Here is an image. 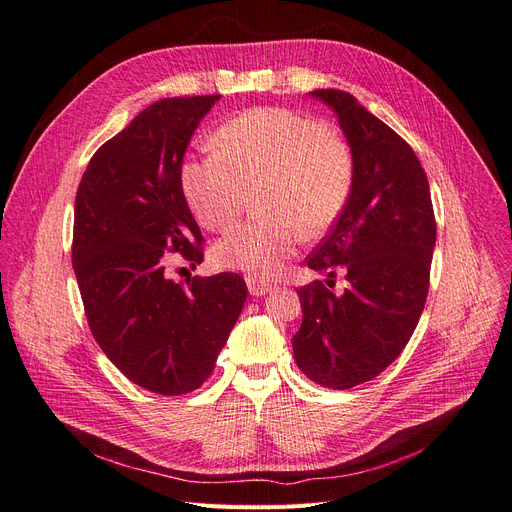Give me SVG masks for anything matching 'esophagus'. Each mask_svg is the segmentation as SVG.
<instances>
[{
    "label": "esophagus",
    "instance_id": "obj_1",
    "mask_svg": "<svg viewBox=\"0 0 512 512\" xmlns=\"http://www.w3.org/2000/svg\"><path fill=\"white\" fill-rule=\"evenodd\" d=\"M246 285H249V291H251V295H255V298H261V295H266L274 289L270 283H266V280H259L255 276L246 278Z\"/></svg>",
    "mask_w": 512,
    "mask_h": 512
}]
</instances>
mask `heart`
Segmentation results:
<instances>
[{
  "mask_svg": "<svg viewBox=\"0 0 512 512\" xmlns=\"http://www.w3.org/2000/svg\"><path fill=\"white\" fill-rule=\"evenodd\" d=\"M214 146L189 157L180 183L195 219L210 232L234 225L257 195L266 217L214 244V261L255 278L276 276L304 238L325 234L355 183L351 146L315 117L289 108H251L225 121Z\"/></svg>",
  "mask_w": 512,
  "mask_h": 512,
  "instance_id": "b5f03b06",
  "label": "heart"
}]
</instances>
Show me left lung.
Returning a JSON list of instances; mask_svg holds the SVG:
<instances>
[{
    "instance_id": "left-lung-1",
    "label": "left lung",
    "mask_w": 512,
    "mask_h": 512,
    "mask_svg": "<svg viewBox=\"0 0 512 512\" xmlns=\"http://www.w3.org/2000/svg\"><path fill=\"white\" fill-rule=\"evenodd\" d=\"M334 108L355 161L349 202L315 251L310 270L349 280L342 295L321 280L298 289L302 327L293 336L298 368L321 387L351 389L398 357L421 319L436 244L425 170L410 144L351 93L312 91Z\"/></svg>"
}]
</instances>
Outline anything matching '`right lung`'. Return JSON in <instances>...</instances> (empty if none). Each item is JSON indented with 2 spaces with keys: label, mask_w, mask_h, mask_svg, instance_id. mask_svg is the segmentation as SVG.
<instances>
[{
  "label": "right lung",
  "mask_w": 512,
  "mask_h": 512,
  "mask_svg": "<svg viewBox=\"0 0 512 512\" xmlns=\"http://www.w3.org/2000/svg\"><path fill=\"white\" fill-rule=\"evenodd\" d=\"M219 97L144 108L97 148L76 193L72 263L91 334L131 383L159 395L206 381L249 293L234 272L180 283L168 274L170 253L191 268L204 261L180 168Z\"/></svg>",
  "instance_id": "obj_1"
}]
</instances>
